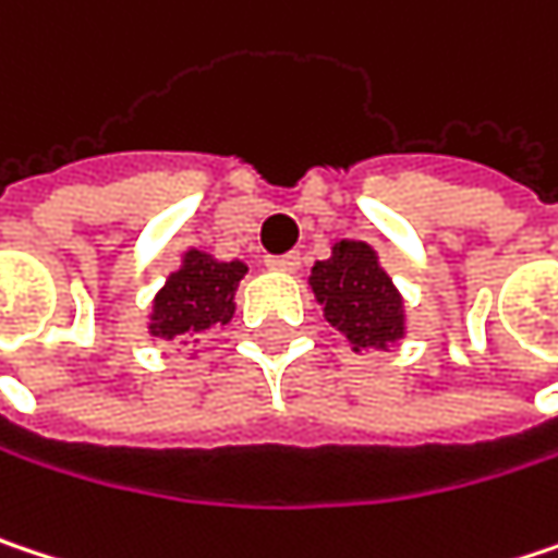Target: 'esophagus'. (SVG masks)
I'll return each instance as SVG.
<instances>
[{"label": "esophagus", "mask_w": 558, "mask_h": 558, "mask_svg": "<svg viewBox=\"0 0 558 558\" xmlns=\"http://www.w3.org/2000/svg\"><path fill=\"white\" fill-rule=\"evenodd\" d=\"M265 265H268L271 271H280V275H293V271L300 268V255H296V252H287V255H268V258H265Z\"/></svg>", "instance_id": "obj_1"}]
</instances>
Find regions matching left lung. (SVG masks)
<instances>
[{
	"mask_svg": "<svg viewBox=\"0 0 558 558\" xmlns=\"http://www.w3.org/2000/svg\"><path fill=\"white\" fill-rule=\"evenodd\" d=\"M310 287L331 329L341 331L354 354L386 351L405 338V300L383 271L374 245L341 239L326 262L313 265Z\"/></svg>",
	"mask_w": 558,
	"mask_h": 558,
	"instance_id": "8db88e82",
	"label": "left lung"
}]
</instances>
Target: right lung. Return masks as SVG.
Instances as JSON below:
<instances>
[{"instance_id":"add662e5","label":"right lung","mask_w":558,"mask_h":558,"mask_svg":"<svg viewBox=\"0 0 558 558\" xmlns=\"http://www.w3.org/2000/svg\"><path fill=\"white\" fill-rule=\"evenodd\" d=\"M245 262H220L210 252L187 248L181 265L153 296L146 329L153 338L175 341L227 326L235 313V287L245 278Z\"/></svg>"}]
</instances>
